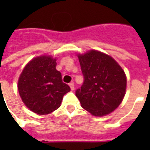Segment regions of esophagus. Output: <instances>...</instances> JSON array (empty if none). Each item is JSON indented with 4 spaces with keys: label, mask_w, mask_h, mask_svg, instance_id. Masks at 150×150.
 Instances as JSON below:
<instances>
[{
    "label": "esophagus",
    "mask_w": 150,
    "mask_h": 150,
    "mask_svg": "<svg viewBox=\"0 0 150 150\" xmlns=\"http://www.w3.org/2000/svg\"><path fill=\"white\" fill-rule=\"evenodd\" d=\"M69 86H70V88L71 90H74L75 89V84H74V82H71L70 83H69Z\"/></svg>",
    "instance_id": "1"
}]
</instances>
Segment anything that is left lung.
<instances>
[{"mask_svg":"<svg viewBox=\"0 0 150 150\" xmlns=\"http://www.w3.org/2000/svg\"><path fill=\"white\" fill-rule=\"evenodd\" d=\"M83 83L75 91L81 106L93 116L113 112L122 102L126 90V76L120 66L97 50L78 56Z\"/></svg>","mask_w":150,"mask_h":150,"instance_id":"obj_1","label":"left lung"}]
</instances>
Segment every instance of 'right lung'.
Returning a JSON list of instances; mask_svg holds the SVG:
<instances>
[{"label": "right lung", "mask_w": 150, "mask_h": 150, "mask_svg": "<svg viewBox=\"0 0 150 150\" xmlns=\"http://www.w3.org/2000/svg\"><path fill=\"white\" fill-rule=\"evenodd\" d=\"M56 59L40 56L25 66L18 80V91L25 106L34 112L46 115L60 107L63 96L71 91L56 70Z\"/></svg>", "instance_id": "add662e5"}]
</instances>
